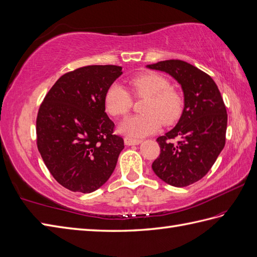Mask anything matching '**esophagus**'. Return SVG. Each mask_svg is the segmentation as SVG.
<instances>
[{"label": "esophagus", "mask_w": 257, "mask_h": 257, "mask_svg": "<svg viewBox=\"0 0 257 257\" xmlns=\"http://www.w3.org/2000/svg\"><path fill=\"white\" fill-rule=\"evenodd\" d=\"M124 143L126 146H133V145H140L142 143L141 140H135V139H131V137H125Z\"/></svg>", "instance_id": "34e87169"}]
</instances>
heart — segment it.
<instances>
[{
    "label": "heart",
    "instance_id": "obj_1",
    "mask_svg": "<svg viewBox=\"0 0 257 257\" xmlns=\"http://www.w3.org/2000/svg\"><path fill=\"white\" fill-rule=\"evenodd\" d=\"M136 96L147 97L143 114L124 120L118 131L130 137H144L155 133L161 123L171 124L181 115L183 100L180 93L170 88L169 80L157 73H142L128 81ZM132 107V97L120 84H112L104 95V108L113 116L127 114Z\"/></svg>",
    "mask_w": 257,
    "mask_h": 257
}]
</instances>
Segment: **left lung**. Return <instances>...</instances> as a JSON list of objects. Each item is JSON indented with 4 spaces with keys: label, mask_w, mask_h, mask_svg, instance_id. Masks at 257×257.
<instances>
[{
    "label": "left lung",
    "mask_w": 257,
    "mask_h": 257,
    "mask_svg": "<svg viewBox=\"0 0 257 257\" xmlns=\"http://www.w3.org/2000/svg\"><path fill=\"white\" fill-rule=\"evenodd\" d=\"M146 67L170 75L184 96L177 125L157 139L160 155L153 170L172 186L195 183L210 170L226 144L228 116L221 93L209 75L187 62L167 60ZM177 136L181 141L174 144L171 140Z\"/></svg>",
    "instance_id": "1"
}]
</instances>
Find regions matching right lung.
I'll list each match as a JSON object with an SVG mask.
<instances>
[{
	"mask_svg": "<svg viewBox=\"0 0 257 257\" xmlns=\"http://www.w3.org/2000/svg\"><path fill=\"white\" fill-rule=\"evenodd\" d=\"M122 75L116 65H89L61 76L40 105L37 145L50 173L67 190L91 193L114 171L123 139L113 134L104 95Z\"/></svg>",
	"mask_w": 257,
	"mask_h": 257,
	"instance_id": "1",
	"label": "right lung"
}]
</instances>
